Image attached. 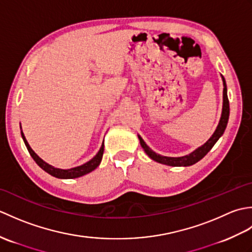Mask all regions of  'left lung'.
<instances>
[{"instance_id":"1","label":"left lung","mask_w":252,"mask_h":252,"mask_svg":"<svg viewBox=\"0 0 252 252\" xmlns=\"http://www.w3.org/2000/svg\"><path fill=\"white\" fill-rule=\"evenodd\" d=\"M223 79V109H222V116L220 122H219V126L217 127V130L213 133L212 136L209 138V140L203 144L202 146H200L199 148H197L196 151L192 152L189 155H186L184 157H165V156H160V155L156 154L155 152H153L151 148H149L146 143L143 141V138L138 135V138H140V143L141 146L143 147L144 151L151 157L153 160L157 162H160L162 164H167V165H172V167H187V165H191L196 162L199 161L200 159H202L206 155L209 153V151L213 147V145L217 143V141L219 138L221 137V135L225 131V127L227 125L228 121V117H229V101H228V97H227V89H226V83H225V79Z\"/></svg>"}]
</instances>
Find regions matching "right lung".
I'll return each instance as SVG.
<instances>
[{"instance_id": "add662e5", "label": "right lung", "mask_w": 252, "mask_h": 252, "mask_svg": "<svg viewBox=\"0 0 252 252\" xmlns=\"http://www.w3.org/2000/svg\"><path fill=\"white\" fill-rule=\"evenodd\" d=\"M21 136H23V140L25 142V145H26L27 149H28L29 154L31 155V157L33 158V160L36 162V164L39 165L40 168L43 169L45 172H47L49 174L55 176V178H58V179H76V178H79V176H82V175H85V174H88L90 172H92L93 170H95L96 168L98 167L100 161H101V158H103L104 142H103V144H101V147L99 149V152L96 154V156L91 159L90 161H88L87 163H84L82 165H79V167H76V168L68 169V170L57 169V168L52 167L51 164L46 163L45 161H43V160H42L33 151H32L31 147L29 146L28 142H27V140H26L23 131H21Z\"/></svg>"}]
</instances>
